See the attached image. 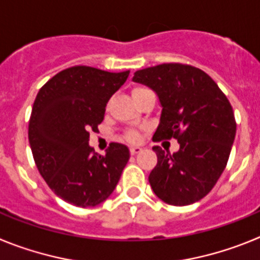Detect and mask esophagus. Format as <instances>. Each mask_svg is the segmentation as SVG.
<instances>
[{"instance_id": "esophagus-1", "label": "esophagus", "mask_w": 260, "mask_h": 260, "mask_svg": "<svg viewBox=\"0 0 260 260\" xmlns=\"http://www.w3.org/2000/svg\"><path fill=\"white\" fill-rule=\"evenodd\" d=\"M141 151H142V147L139 146H134L130 148V153H132V155H137V153H139Z\"/></svg>"}]
</instances>
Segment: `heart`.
I'll return each instance as SVG.
<instances>
[{
    "instance_id": "1",
    "label": "heart",
    "mask_w": 260,
    "mask_h": 260,
    "mask_svg": "<svg viewBox=\"0 0 260 260\" xmlns=\"http://www.w3.org/2000/svg\"><path fill=\"white\" fill-rule=\"evenodd\" d=\"M144 89L147 88H144V87H135V88L133 89V98H134L135 95H138V93L143 92ZM126 138H127V141L130 142H138L141 137H139V133L135 132V130H132V132H128L127 134H126Z\"/></svg>"
}]
</instances>
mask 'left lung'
<instances>
[{"label": "left lung", "mask_w": 260, "mask_h": 260, "mask_svg": "<svg viewBox=\"0 0 260 260\" xmlns=\"http://www.w3.org/2000/svg\"><path fill=\"white\" fill-rule=\"evenodd\" d=\"M133 80L150 87L161 105L153 142L176 138L173 155L152 147L157 164L148 181L157 198L189 206L204 198L224 172L234 137L233 109L212 78L201 69L162 63L134 73Z\"/></svg>", "instance_id": "obj_1"}]
</instances>
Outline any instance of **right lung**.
<instances>
[{"instance_id":"right-lung-1","label":"right lung","mask_w":260,"mask_h":260,"mask_svg":"<svg viewBox=\"0 0 260 260\" xmlns=\"http://www.w3.org/2000/svg\"><path fill=\"white\" fill-rule=\"evenodd\" d=\"M128 73L74 66L48 80L36 96L28 125L32 155L52 191L73 206L107 201L130 158L125 144L110 143L104 156L88 144L89 132L103 122L109 99Z\"/></svg>"}]
</instances>
